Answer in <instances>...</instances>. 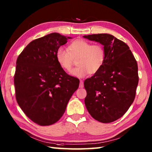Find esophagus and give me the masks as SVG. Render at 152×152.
<instances>
[{
    "label": "esophagus",
    "instance_id": "esophagus-1",
    "mask_svg": "<svg viewBox=\"0 0 152 152\" xmlns=\"http://www.w3.org/2000/svg\"><path fill=\"white\" fill-rule=\"evenodd\" d=\"M80 88H83V82L82 81V80H80Z\"/></svg>",
    "mask_w": 152,
    "mask_h": 152
}]
</instances>
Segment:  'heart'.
<instances>
[{
  "instance_id": "obj_1",
  "label": "heart",
  "mask_w": 152,
  "mask_h": 152,
  "mask_svg": "<svg viewBox=\"0 0 152 152\" xmlns=\"http://www.w3.org/2000/svg\"><path fill=\"white\" fill-rule=\"evenodd\" d=\"M68 49L59 47L56 51V60L59 65L66 72L72 68L73 59H77L78 66L70 72L76 78H84L88 74L98 72L104 64L106 52L101 44H91L85 40H76L71 42Z\"/></svg>"
}]
</instances>
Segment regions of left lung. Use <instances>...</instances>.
I'll use <instances>...</instances> for the list:
<instances>
[{"label": "left lung", "instance_id": "left-lung-1", "mask_svg": "<svg viewBox=\"0 0 152 152\" xmlns=\"http://www.w3.org/2000/svg\"><path fill=\"white\" fill-rule=\"evenodd\" d=\"M104 46L106 58L98 72L84 81L85 104L92 117L111 123L124 115L133 102L138 83L137 61L127 44L109 34L83 36Z\"/></svg>", "mask_w": 152, "mask_h": 152}]
</instances>
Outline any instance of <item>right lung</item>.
Segmentation results:
<instances>
[{"label": "right lung", "mask_w": 152, "mask_h": 152, "mask_svg": "<svg viewBox=\"0 0 152 152\" xmlns=\"http://www.w3.org/2000/svg\"><path fill=\"white\" fill-rule=\"evenodd\" d=\"M66 37L53 33L28 44L18 56L14 75L18 104L31 120L41 126L62 117L80 80L67 74L56 60Z\"/></svg>", "instance_id": "right-lung-1"}]
</instances>
